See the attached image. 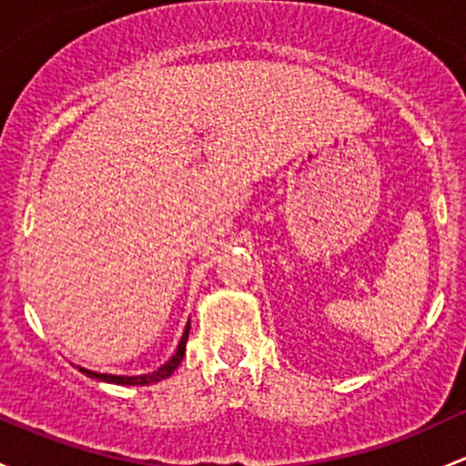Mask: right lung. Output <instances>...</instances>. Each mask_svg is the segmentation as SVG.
<instances>
[{
  "instance_id": "obj_1",
  "label": "right lung",
  "mask_w": 466,
  "mask_h": 466,
  "mask_svg": "<svg viewBox=\"0 0 466 466\" xmlns=\"http://www.w3.org/2000/svg\"><path fill=\"white\" fill-rule=\"evenodd\" d=\"M187 337H189V321H187V326H185L183 337H180V341H178V346H176L174 355H171L169 360L165 361V364L160 366L158 370H154V373H145V375H109V373H96V370L82 369V366H77V369H80L86 377H93V380H97V381H106V384H120V386L156 384V381L165 380V377H169L176 369H178V364H180V361H183V357H185V346H187Z\"/></svg>"
}]
</instances>
